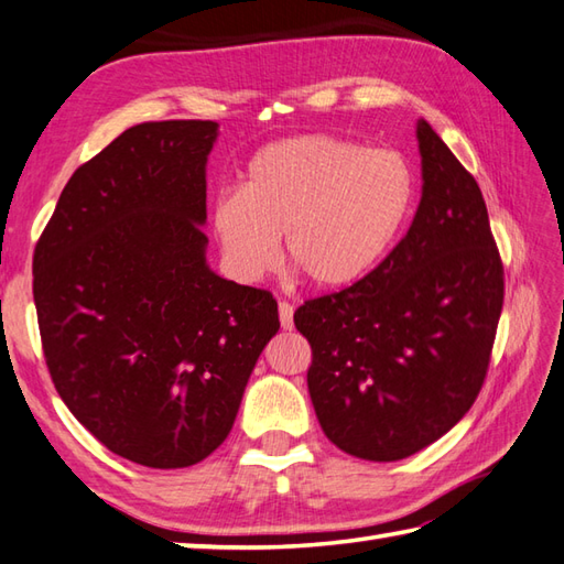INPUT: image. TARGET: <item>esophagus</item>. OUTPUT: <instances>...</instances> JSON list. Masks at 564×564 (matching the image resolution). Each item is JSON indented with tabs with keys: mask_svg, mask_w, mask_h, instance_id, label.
Returning a JSON list of instances; mask_svg holds the SVG:
<instances>
[{
	"mask_svg": "<svg viewBox=\"0 0 564 564\" xmlns=\"http://www.w3.org/2000/svg\"><path fill=\"white\" fill-rule=\"evenodd\" d=\"M280 324L284 330L294 328V306L290 302H280Z\"/></svg>",
	"mask_w": 564,
	"mask_h": 564,
	"instance_id": "1",
	"label": "esophagus"
}]
</instances>
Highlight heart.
<instances>
[{
    "mask_svg": "<svg viewBox=\"0 0 564 564\" xmlns=\"http://www.w3.org/2000/svg\"><path fill=\"white\" fill-rule=\"evenodd\" d=\"M419 177L392 148L333 133H299L262 145L240 192L214 204V234L243 280L284 258L318 290H343L382 262L416 209Z\"/></svg>",
    "mask_w": 564,
    "mask_h": 564,
    "instance_id": "heart-1",
    "label": "heart"
}]
</instances>
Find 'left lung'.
Instances as JSON below:
<instances>
[{
    "label": "left lung",
    "mask_w": 564,
    "mask_h": 564,
    "mask_svg": "<svg viewBox=\"0 0 564 564\" xmlns=\"http://www.w3.org/2000/svg\"><path fill=\"white\" fill-rule=\"evenodd\" d=\"M423 192L397 248L365 280L308 299V394L343 453L394 463L475 404L503 304V265L477 180L429 121L416 126Z\"/></svg>",
    "instance_id": "left-lung-1"
}]
</instances>
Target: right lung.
Instances as JSON below:
<instances>
[{
    "instance_id": "obj_1",
    "label": "right lung",
    "mask_w": 564,
    "mask_h": 564,
    "mask_svg": "<svg viewBox=\"0 0 564 564\" xmlns=\"http://www.w3.org/2000/svg\"><path fill=\"white\" fill-rule=\"evenodd\" d=\"M216 121L131 126L67 182L33 252V302L57 394L131 463L197 465L231 433L280 330L265 290L206 265Z\"/></svg>"
}]
</instances>
